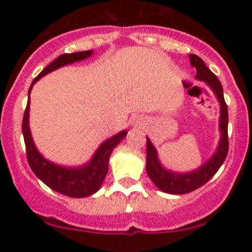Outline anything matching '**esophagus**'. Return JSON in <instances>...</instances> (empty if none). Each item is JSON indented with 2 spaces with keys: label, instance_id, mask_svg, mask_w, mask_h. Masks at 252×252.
Instances as JSON below:
<instances>
[{
  "label": "esophagus",
  "instance_id": "1",
  "mask_svg": "<svg viewBox=\"0 0 252 252\" xmlns=\"http://www.w3.org/2000/svg\"><path fill=\"white\" fill-rule=\"evenodd\" d=\"M137 123H140V126H143V123H142V122H137Z\"/></svg>",
  "mask_w": 252,
  "mask_h": 252
}]
</instances>
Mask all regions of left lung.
Wrapping results in <instances>:
<instances>
[{
  "mask_svg": "<svg viewBox=\"0 0 252 252\" xmlns=\"http://www.w3.org/2000/svg\"><path fill=\"white\" fill-rule=\"evenodd\" d=\"M189 62L193 67H195V78L202 80L213 90L215 94L220 103V120H219V128H220L221 137L219 141L217 152L213 154L206 163L202 164L198 169L192 170L189 173H174L164 169L162 164L158 158V153L152 142L147 137V163L146 170L150 180L154 182L158 189L162 192L169 194H186V193L195 190L202 185L212 179V176L218 172L220 166L224 163L228 152V136H227V124L228 114L227 105L225 103L222 86L216 74L205 65L204 60L195 54H189Z\"/></svg>",
  "mask_w": 252,
  "mask_h": 252,
  "instance_id": "obj_1",
  "label": "left lung"
}]
</instances>
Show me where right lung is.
<instances>
[{
  "mask_svg": "<svg viewBox=\"0 0 252 252\" xmlns=\"http://www.w3.org/2000/svg\"><path fill=\"white\" fill-rule=\"evenodd\" d=\"M91 54L92 51H83L76 52V53L62 54V56L58 57L47 67L43 68L39 73V76L33 80L30 90H28V98H30L32 86L40 78L57 70V68L62 67V66L86 59ZM22 134H24L25 138L28 163H30L34 174L43 184L47 185L50 189L58 193L71 196V198H84V196L94 194L100 189L104 179L108 174L110 155H111L115 147L126 137V131L123 130V131L118 132L117 135L110 137L105 142H103L97 149V152L94 153L91 161L84 166L78 167V168H67V167L58 166V164L46 160L37 152L30 130V99H28L24 114V120H22Z\"/></svg>",
  "mask_w": 252,
  "mask_h": 252,
  "instance_id": "obj_1",
  "label": "right lung"
}]
</instances>
